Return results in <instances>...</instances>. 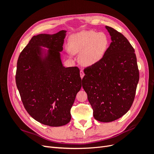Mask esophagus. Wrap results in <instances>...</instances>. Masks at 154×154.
I'll return each instance as SVG.
<instances>
[{
  "label": "esophagus",
  "mask_w": 154,
  "mask_h": 154,
  "mask_svg": "<svg viewBox=\"0 0 154 154\" xmlns=\"http://www.w3.org/2000/svg\"><path fill=\"white\" fill-rule=\"evenodd\" d=\"M80 74V77H81L82 78H83V76H84V75H85L84 72H83V70H81Z\"/></svg>",
  "instance_id": "esophagus-1"
}]
</instances>
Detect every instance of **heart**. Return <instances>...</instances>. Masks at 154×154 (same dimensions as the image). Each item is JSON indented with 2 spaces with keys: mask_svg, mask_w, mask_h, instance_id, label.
<instances>
[{
  "mask_svg": "<svg viewBox=\"0 0 154 154\" xmlns=\"http://www.w3.org/2000/svg\"><path fill=\"white\" fill-rule=\"evenodd\" d=\"M109 44L103 32L82 31L70 36L68 48L72 54L80 53L79 60L85 66H92L103 58Z\"/></svg>",
  "mask_w": 154,
  "mask_h": 154,
  "instance_id": "heart-1",
  "label": "heart"
}]
</instances>
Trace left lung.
Returning <instances> with one entry per match:
<instances>
[{
	"label": "left lung",
	"instance_id": "8db88e82",
	"mask_svg": "<svg viewBox=\"0 0 154 154\" xmlns=\"http://www.w3.org/2000/svg\"><path fill=\"white\" fill-rule=\"evenodd\" d=\"M105 27L112 42L98 63L84 69L82 87L94 118L107 123L122 117L130 109L139 74L135 51L128 40L112 27Z\"/></svg>",
	"mask_w": 154,
	"mask_h": 154
}]
</instances>
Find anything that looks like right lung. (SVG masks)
I'll return each mask as SVG.
<instances>
[{"instance_id": "right-lung-1", "label": "right lung", "mask_w": 154, "mask_h": 154, "mask_svg": "<svg viewBox=\"0 0 154 154\" xmlns=\"http://www.w3.org/2000/svg\"><path fill=\"white\" fill-rule=\"evenodd\" d=\"M66 32L32 36L17 61L16 84L24 108L37 122L50 127L71 121V109L82 87L80 69L65 67L62 62Z\"/></svg>"}]
</instances>
